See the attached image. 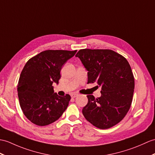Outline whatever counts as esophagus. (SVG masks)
<instances>
[{
  "label": "esophagus",
  "instance_id": "1",
  "mask_svg": "<svg viewBox=\"0 0 155 155\" xmlns=\"http://www.w3.org/2000/svg\"><path fill=\"white\" fill-rule=\"evenodd\" d=\"M78 96L77 94H76V93H73V94H71V96L72 97V98H75V97H77Z\"/></svg>",
  "mask_w": 155,
  "mask_h": 155
}]
</instances>
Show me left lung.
I'll use <instances>...</instances> for the list:
<instances>
[{"instance_id": "8db88e82", "label": "left lung", "mask_w": 155, "mask_h": 155, "mask_svg": "<svg viewBox=\"0 0 155 155\" xmlns=\"http://www.w3.org/2000/svg\"><path fill=\"white\" fill-rule=\"evenodd\" d=\"M75 57L88 71L87 83L96 82L102 88L99 98L87 96L82 114L98 128L114 126L127 114L133 100L135 81L128 61L110 49H81Z\"/></svg>"}]
</instances>
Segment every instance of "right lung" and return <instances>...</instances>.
Here are the masks:
<instances>
[{"instance_id":"1","label":"right lung","mask_w":155,"mask_h":155,"mask_svg":"<svg viewBox=\"0 0 155 155\" xmlns=\"http://www.w3.org/2000/svg\"><path fill=\"white\" fill-rule=\"evenodd\" d=\"M77 51L46 50L25 64L18 84V95L21 109L31 123L39 126L49 125L67 109L70 95H57L52 84L59 83L63 65Z\"/></svg>"}]
</instances>
